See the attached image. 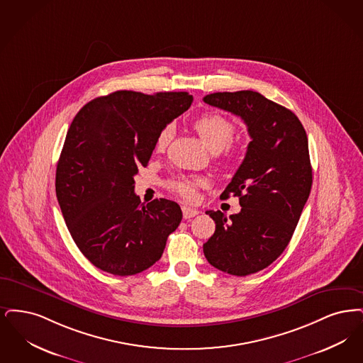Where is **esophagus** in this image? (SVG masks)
<instances>
[{
  "instance_id": "obj_1",
  "label": "esophagus",
  "mask_w": 363,
  "mask_h": 363,
  "mask_svg": "<svg viewBox=\"0 0 363 363\" xmlns=\"http://www.w3.org/2000/svg\"><path fill=\"white\" fill-rule=\"evenodd\" d=\"M182 210H183V217H184V220H189V218H192V217H195V216L199 214V211H198L196 208L189 207V206H183Z\"/></svg>"
}]
</instances>
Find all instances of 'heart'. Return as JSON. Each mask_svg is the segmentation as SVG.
Masks as SVG:
<instances>
[{
  "mask_svg": "<svg viewBox=\"0 0 363 363\" xmlns=\"http://www.w3.org/2000/svg\"><path fill=\"white\" fill-rule=\"evenodd\" d=\"M192 126L206 146L213 152H222L226 158H233L236 155V147L233 146L232 140L236 134V125L228 119L226 116L206 112L194 119ZM171 128L164 127L158 134L156 141V149L158 152H164L171 141ZM207 184V179L203 176H177L167 183L168 189L184 198L186 201H195L198 195V189Z\"/></svg>",
  "mask_w": 363,
  "mask_h": 363,
  "instance_id": "b5f03b06",
  "label": "heart"
}]
</instances>
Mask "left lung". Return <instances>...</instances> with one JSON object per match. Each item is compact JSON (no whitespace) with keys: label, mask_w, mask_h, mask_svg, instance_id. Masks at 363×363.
Listing matches in <instances>:
<instances>
[{"label":"left lung","mask_w":363,"mask_h":363,"mask_svg":"<svg viewBox=\"0 0 363 363\" xmlns=\"http://www.w3.org/2000/svg\"><path fill=\"white\" fill-rule=\"evenodd\" d=\"M203 101L240 116L252 141L221 194L238 196L241 211L229 218L208 210L214 235L203 244L213 267L245 277L268 267L290 242L312 189L308 137L300 119L253 91L217 92Z\"/></svg>","instance_id":"8db88e82"}]
</instances>
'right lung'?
I'll list each match as a JSON object with an SVG mask.
<instances>
[{
  "mask_svg": "<svg viewBox=\"0 0 363 363\" xmlns=\"http://www.w3.org/2000/svg\"><path fill=\"white\" fill-rule=\"evenodd\" d=\"M191 103L187 92L116 91L74 116L57 164L55 192L76 245L96 267L127 277L161 257L182 208L164 198L141 203L134 176L147 165L160 131Z\"/></svg>",
  "mask_w": 363,
  "mask_h": 363,
  "instance_id": "right-lung-1",
  "label": "right lung"
}]
</instances>
